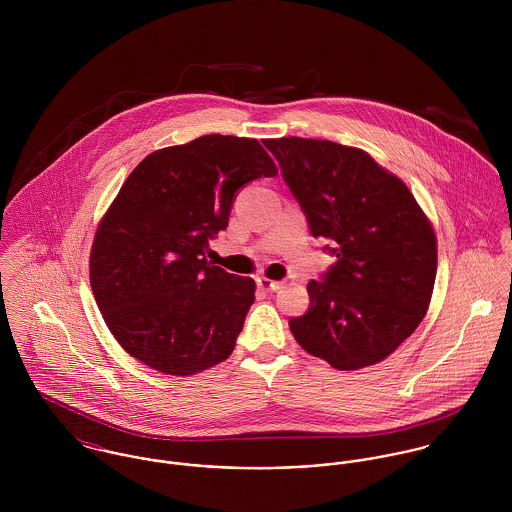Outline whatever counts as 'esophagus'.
I'll return each instance as SVG.
<instances>
[{"label": "esophagus", "instance_id": "esophagus-1", "mask_svg": "<svg viewBox=\"0 0 512 512\" xmlns=\"http://www.w3.org/2000/svg\"><path fill=\"white\" fill-rule=\"evenodd\" d=\"M256 282H258V288H260V290H266V292H276V290H280V288L284 286L282 282L268 280V278H258Z\"/></svg>", "mask_w": 512, "mask_h": 512}]
</instances>
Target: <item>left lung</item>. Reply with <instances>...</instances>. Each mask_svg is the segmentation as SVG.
I'll use <instances>...</instances> for the list:
<instances>
[{
    "instance_id": "obj_1",
    "label": "left lung",
    "mask_w": 512,
    "mask_h": 512,
    "mask_svg": "<svg viewBox=\"0 0 512 512\" xmlns=\"http://www.w3.org/2000/svg\"><path fill=\"white\" fill-rule=\"evenodd\" d=\"M313 236L337 264L311 280V305L290 319L295 341L337 370L390 357L422 323L438 272L434 226L406 183L359 147L329 140L264 142Z\"/></svg>"
}]
</instances>
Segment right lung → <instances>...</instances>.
Listing matches in <instances>:
<instances>
[{"instance_id":"right-lung-1","label":"right lung","mask_w":512,"mask_h":512,"mask_svg":"<svg viewBox=\"0 0 512 512\" xmlns=\"http://www.w3.org/2000/svg\"><path fill=\"white\" fill-rule=\"evenodd\" d=\"M278 167L252 138L201 136L149 153L98 222L90 288L120 347L144 365L191 376L226 361L256 284L211 266L234 193Z\"/></svg>"}]
</instances>
